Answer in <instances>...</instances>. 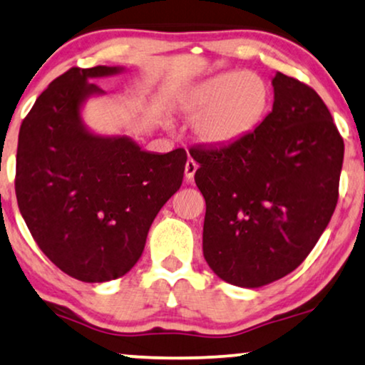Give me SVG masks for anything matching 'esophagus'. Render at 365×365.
I'll return each mask as SVG.
<instances>
[{
    "label": "esophagus",
    "mask_w": 365,
    "mask_h": 365,
    "mask_svg": "<svg viewBox=\"0 0 365 365\" xmlns=\"http://www.w3.org/2000/svg\"><path fill=\"white\" fill-rule=\"evenodd\" d=\"M197 171V164L194 159H187L186 163V168H184V178L187 179V181H191V179L194 178V174H196Z\"/></svg>",
    "instance_id": "34e87169"
}]
</instances>
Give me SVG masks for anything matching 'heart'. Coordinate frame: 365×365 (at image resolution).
Instances as JSON below:
<instances>
[{
    "instance_id": "b5f03b06",
    "label": "heart",
    "mask_w": 365,
    "mask_h": 365,
    "mask_svg": "<svg viewBox=\"0 0 365 365\" xmlns=\"http://www.w3.org/2000/svg\"><path fill=\"white\" fill-rule=\"evenodd\" d=\"M271 88L261 74L224 71L192 84L179 101L194 136L206 146L226 148L241 143L266 119Z\"/></svg>"
}]
</instances>
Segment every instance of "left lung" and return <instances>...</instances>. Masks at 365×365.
<instances>
[{
    "label": "left lung",
    "instance_id": "left-lung-1",
    "mask_svg": "<svg viewBox=\"0 0 365 365\" xmlns=\"http://www.w3.org/2000/svg\"><path fill=\"white\" fill-rule=\"evenodd\" d=\"M274 104L256 131L226 148H194L206 199L204 259L217 277L256 289L309 256L339 196L344 141L321 96L276 73Z\"/></svg>",
    "mask_w": 365,
    "mask_h": 365
}]
</instances>
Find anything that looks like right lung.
I'll use <instances>...</instances> for the list:
<instances>
[{"mask_svg":"<svg viewBox=\"0 0 365 365\" xmlns=\"http://www.w3.org/2000/svg\"><path fill=\"white\" fill-rule=\"evenodd\" d=\"M123 66L71 68L36 99L19 129L16 199L39 249L78 281L108 282L139 261L149 227L181 187L187 154L149 153L83 121L91 79Z\"/></svg>","mask_w":365,"mask_h":365,"instance_id":"add662e5","label":"right lung"}]
</instances>
